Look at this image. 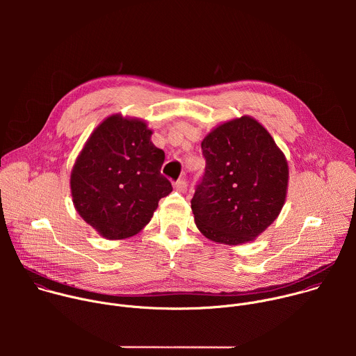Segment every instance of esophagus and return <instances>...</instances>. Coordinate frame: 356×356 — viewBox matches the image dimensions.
<instances>
[{
    "mask_svg": "<svg viewBox=\"0 0 356 356\" xmlns=\"http://www.w3.org/2000/svg\"><path fill=\"white\" fill-rule=\"evenodd\" d=\"M175 188H176L179 193H186V190H187V183H186V180H184V179L177 180V181L175 183Z\"/></svg>",
    "mask_w": 356,
    "mask_h": 356,
    "instance_id": "1",
    "label": "esophagus"
}]
</instances>
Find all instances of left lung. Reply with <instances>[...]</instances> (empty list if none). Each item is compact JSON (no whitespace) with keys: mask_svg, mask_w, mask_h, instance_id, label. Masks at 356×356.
<instances>
[{"mask_svg":"<svg viewBox=\"0 0 356 356\" xmlns=\"http://www.w3.org/2000/svg\"><path fill=\"white\" fill-rule=\"evenodd\" d=\"M201 149L206 172L191 198L197 228L225 245L253 241L284 204L289 166L283 152L248 115L214 128Z\"/></svg>","mask_w":356,"mask_h":356,"instance_id":"8db88e82","label":"left lung"}]
</instances>
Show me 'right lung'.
<instances>
[{"label":"right lung","mask_w":356,"mask_h":356,"mask_svg":"<svg viewBox=\"0 0 356 356\" xmlns=\"http://www.w3.org/2000/svg\"><path fill=\"white\" fill-rule=\"evenodd\" d=\"M150 136L145 121L115 114L92 131L76 159L70 175L74 209L106 239L136 235L173 190L161 175L165 152Z\"/></svg>","instance_id":"1"}]
</instances>
